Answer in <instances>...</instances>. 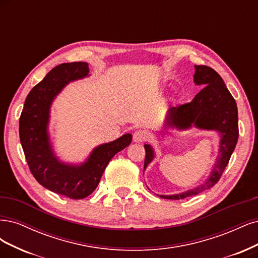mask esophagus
Here are the masks:
<instances>
[{"label": "esophagus", "instance_id": "1", "mask_svg": "<svg viewBox=\"0 0 258 258\" xmlns=\"http://www.w3.org/2000/svg\"><path fill=\"white\" fill-rule=\"evenodd\" d=\"M147 138H148V132L145 130L136 131L134 133V135H133V140H134L135 143H143V141H145Z\"/></svg>", "mask_w": 258, "mask_h": 258}]
</instances>
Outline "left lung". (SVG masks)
<instances>
[{
  "label": "left lung",
  "mask_w": 258,
  "mask_h": 258,
  "mask_svg": "<svg viewBox=\"0 0 258 258\" xmlns=\"http://www.w3.org/2000/svg\"><path fill=\"white\" fill-rule=\"evenodd\" d=\"M194 82L204 86L190 103L171 107L165 119V127L185 131L190 127L215 131L220 136V148L213 169L203 184L179 194L159 195L165 199H183L197 195L218 183L234 152L238 136V109L235 98L220 75L205 65H195ZM145 169L155 157L151 145H145Z\"/></svg>",
  "instance_id": "1"
}]
</instances>
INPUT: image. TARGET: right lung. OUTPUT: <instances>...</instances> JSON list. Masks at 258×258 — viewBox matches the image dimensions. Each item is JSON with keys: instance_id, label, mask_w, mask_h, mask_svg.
I'll return each instance as SVG.
<instances>
[{"instance_id": "add662e5", "label": "right lung", "mask_w": 258, "mask_h": 258, "mask_svg": "<svg viewBox=\"0 0 258 258\" xmlns=\"http://www.w3.org/2000/svg\"><path fill=\"white\" fill-rule=\"evenodd\" d=\"M89 76L85 62L55 66L33 88L24 102L19 120V136L30 170L39 184L56 194L82 199L92 194L112 157L130 146L132 135L124 134L93 149L80 164L59 160L53 151L48 125L54 98L70 82Z\"/></svg>"}]
</instances>
